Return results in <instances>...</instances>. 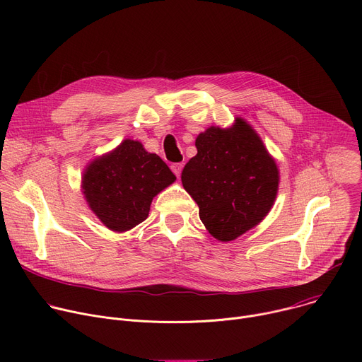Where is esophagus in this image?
<instances>
[{"mask_svg": "<svg viewBox=\"0 0 362 362\" xmlns=\"http://www.w3.org/2000/svg\"><path fill=\"white\" fill-rule=\"evenodd\" d=\"M170 169H172V172H173L176 176H180L182 169H183V165H182V163H173V165H170Z\"/></svg>", "mask_w": 362, "mask_h": 362, "instance_id": "obj_1", "label": "esophagus"}]
</instances>
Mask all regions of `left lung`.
<instances>
[{
	"mask_svg": "<svg viewBox=\"0 0 362 362\" xmlns=\"http://www.w3.org/2000/svg\"><path fill=\"white\" fill-rule=\"evenodd\" d=\"M194 144L197 154L186 163L182 185L208 232L221 242L235 240L272 209L279 189L276 162L242 117L225 129L208 127Z\"/></svg>",
	"mask_w": 362,
	"mask_h": 362,
	"instance_id": "1",
	"label": "left lung"
}]
</instances>
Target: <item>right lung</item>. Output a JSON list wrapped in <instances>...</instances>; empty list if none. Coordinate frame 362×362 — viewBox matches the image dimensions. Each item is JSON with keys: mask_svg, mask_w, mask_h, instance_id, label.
I'll list each match as a JSON object with an SVG mask.
<instances>
[{"mask_svg": "<svg viewBox=\"0 0 362 362\" xmlns=\"http://www.w3.org/2000/svg\"><path fill=\"white\" fill-rule=\"evenodd\" d=\"M175 180L158 154L146 151L137 140L124 139L86 166L81 192L97 219L123 233L148 216L153 197Z\"/></svg>", "mask_w": 362, "mask_h": 362, "instance_id": "right-lung-1", "label": "right lung"}]
</instances>
